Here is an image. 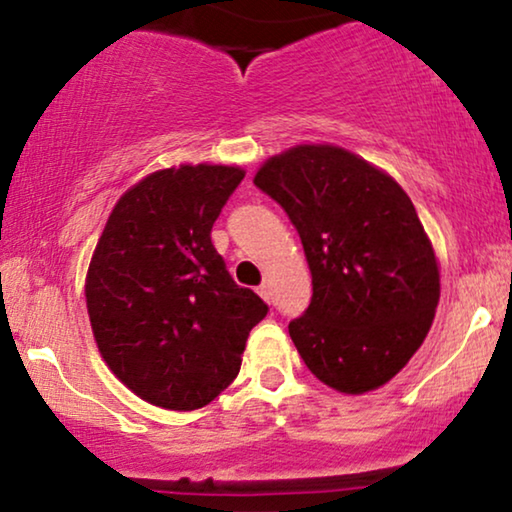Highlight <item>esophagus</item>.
I'll list each match as a JSON object with an SVG mask.
<instances>
[{"instance_id": "esophagus-1", "label": "esophagus", "mask_w": 512, "mask_h": 512, "mask_svg": "<svg viewBox=\"0 0 512 512\" xmlns=\"http://www.w3.org/2000/svg\"><path fill=\"white\" fill-rule=\"evenodd\" d=\"M258 296H261L263 300H268V303H270V286L268 284L258 286Z\"/></svg>"}]
</instances>
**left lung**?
<instances>
[{"mask_svg": "<svg viewBox=\"0 0 512 512\" xmlns=\"http://www.w3.org/2000/svg\"><path fill=\"white\" fill-rule=\"evenodd\" d=\"M254 184L289 214L312 272V300L289 324L300 359L342 394L387 384L429 333L436 254L408 193L331 144L265 160Z\"/></svg>", "mask_w": 512, "mask_h": 512, "instance_id": "left-lung-1", "label": "left lung"}]
</instances>
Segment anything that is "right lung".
Wrapping results in <instances>:
<instances>
[{"label":"right lung","mask_w":512,"mask_h":512,"mask_svg":"<svg viewBox=\"0 0 512 512\" xmlns=\"http://www.w3.org/2000/svg\"><path fill=\"white\" fill-rule=\"evenodd\" d=\"M244 170L153 172L116 202L86 277L90 326L118 380L167 410L212 403L240 373L249 331L268 314L233 282L212 226Z\"/></svg>","instance_id":"right-lung-1"}]
</instances>
